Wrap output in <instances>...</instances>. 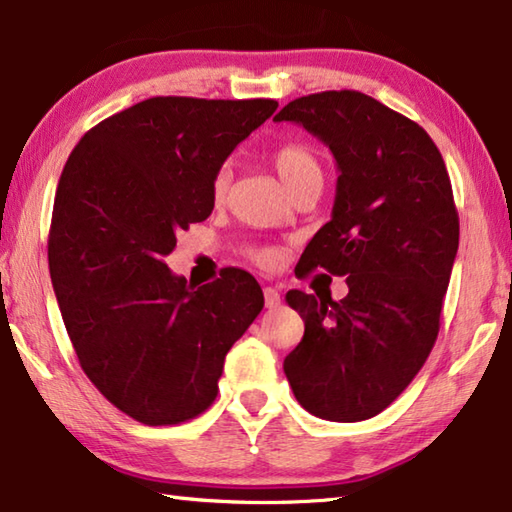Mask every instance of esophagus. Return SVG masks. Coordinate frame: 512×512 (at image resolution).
Returning <instances> with one entry per match:
<instances>
[{
	"instance_id": "obj_1",
	"label": "esophagus",
	"mask_w": 512,
	"mask_h": 512,
	"mask_svg": "<svg viewBox=\"0 0 512 512\" xmlns=\"http://www.w3.org/2000/svg\"><path fill=\"white\" fill-rule=\"evenodd\" d=\"M264 305L268 309H273L280 305V291H277L275 287H264Z\"/></svg>"
}]
</instances>
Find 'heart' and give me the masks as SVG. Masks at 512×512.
Masks as SVG:
<instances>
[{
  "instance_id": "b5f03b06",
  "label": "heart",
  "mask_w": 512,
  "mask_h": 512,
  "mask_svg": "<svg viewBox=\"0 0 512 512\" xmlns=\"http://www.w3.org/2000/svg\"><path fill=\"white\" fill-rule=\"evenodd\" d=\"M273 164L277 173H280L282 183L289 187L291 194L309 183H323V167H320L316 151L302 142L282 144L280 149L273 153ZM230 183H232V164L223 162L212 176V198L216 203L223 201L225 194H228ZM253 259L264 266H271L275 264V253L273 250H255Z\"/></svg>"
}]
</instances>
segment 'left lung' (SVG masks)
<instances>
[{
	"label": "left lung",
	"mask_w": 512,
	"mask_h": 512,
	"mask_svg": "<svg viewBox=\"0 0 512 512\" xmlns=\"http://www.w3.org/2000/svg\"><path fill=\"white\" fill-rule=\"evenodd\" d=\"M273 121H296L339 164L332 219L298 268L345 275L350 289L339 302L287 293L305 336L284 375L316 418L368 420L397 400L436 343L458 250L445 160L422 126L357 90L300 97Z\"/></svg>",
	"instance_id": "left-lung-1"
}]
</instances>
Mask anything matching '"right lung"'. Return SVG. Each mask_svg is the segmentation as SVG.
<instances>
[{
  "instance_id": "1",
  "label": "right lung",
  "mask_w": 512,
  "mask_h": 512,
  "mask_svg": "<svg viewBox=\"0 0 512 512\" xmlns=\"http://www.w3.org/2000/svg\"><path fill=\"white\" fill-rule=\"evenodd\" d=\"M275 108L273 99L153 97L90 128L65 164L51 284L83 372L137 422L201 415L225 354L264 307L241 268L194 289L164 257L176 232L212 214L214 171Z\"/></svg>"
}]
</instances>
